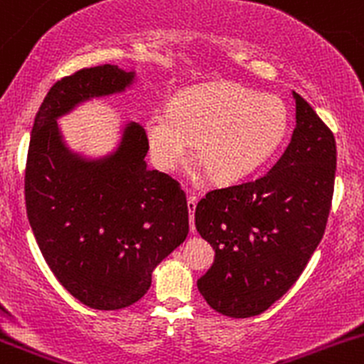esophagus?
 <instances>
[{
	"label": "esophagus",
	"instance_id": "34e87169",
	"mask_svg": "<svg viewBox=\"0 0 364 364\" xmlns=\"http://www.w3.org/2000/svg\"><path fill=\"white\" fill-rule=\"evenodd\" d=\"M187 208H189V226L194 233V210H196V196L187 198Z\"/></svg>",
	"mask_w": 364,
	"mask_h": 364
}]
</instances>
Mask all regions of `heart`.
<instances>
[{"label":"heart","instance_id":"obj_1","mask_svg":"<svg viewBox=\"0 0 364 364\" xmlns=\"http://www.w3.org/2000/svg\"><path fill=\"white\" fill-rule=\"evenodd\" d=\"M145 131L159 170L186 163L194 144L213 181L233 183L279 151L289 131V110L275 95H257L237 82H212L178 92L168 112L147 119Z\"/></svg>","mask_w":364,"mask_h":364}]
</instances>
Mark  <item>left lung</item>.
<instances>
[{"mask_svg":"<svg viewBox=\"0 0 364 364\" xmlns=\"http://www.w3.org/2000/svg\"><path fill=\"white\" fill-rule=\"evenodd\" d=\"M291 144L259 178L208 191L196 230L215 250L198 289L215 312L259 316L298 280L324 235L335 189L331 129L298 92Z\"/></svg>","mask_w":364,"mask_h":364,"instance_id":"obj_1","label":"left lung"}]
</instances>
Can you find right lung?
Masks as SVG:
<instances>
[{
	"label": "right lung",
	"mask_w": 364,
	"mask_h": 364,
	"mask_svg": "<svg viewBox=\"0 0 364 364\" xmlns=\"http://www.w3.org/2000/svg\"><path fill=\"white\" fill-rule=\"evenodd\" d=\"M133 77L100 65L55 82L36 112L26 161V210L45 261L71 296L96 310L136 303L151 287L152 269L189 233L181 183L147 170L144 126H127L117 152L91 163L59 136V115L124 91Z\"/></svg>",
	"instance_id": "1"
}]
</instances>
